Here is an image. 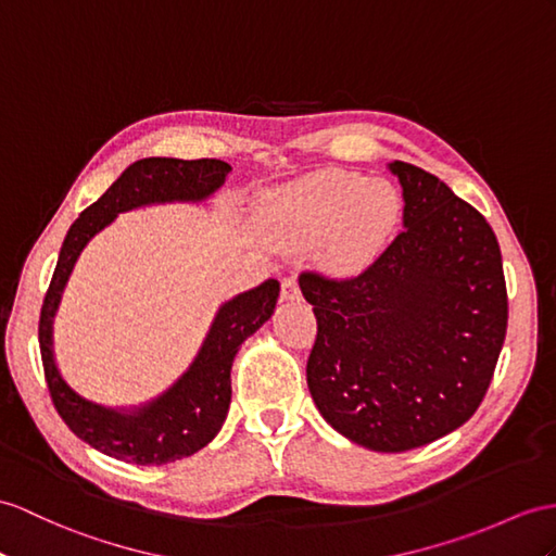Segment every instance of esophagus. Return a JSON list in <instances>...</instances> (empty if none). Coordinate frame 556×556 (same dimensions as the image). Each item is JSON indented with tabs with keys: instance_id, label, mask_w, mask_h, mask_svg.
<instances>
[{
	"instance_id": "1",
	"label": "esophagus",
	"mask_w": 556,
	"mask_h": 556,
	"mask_svg": "<svg viewBox=\"0 0 556 556\" xmlns=\"http://www.w3.org/2000/svg\"><path fill=\"white\" fill-rule=\"evenodd\" d=\"M302 300V290L296 278H282L280 282V302H300Z\"/></svg>"
}]
</instances>
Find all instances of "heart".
Segmentation results:
<instances>
[{
  "mask_svg": "<svg viewBox=\"0 0 556 556\" xmlns=\"http://www.w3.org/2000/svg\"><path fill=\"white\" fill-rule=\"evenodd\" d=\"M274 219L294 245L328 238L325 262L337 274H351L394 233L401 195L391 184L368 181L354 172H320L276 198Z\"/></svg>",
  "mask_w": 556,
  "mask_h": 556,
  "instance_id": "obj_1",
  "label": "heart"
}]
</instances>
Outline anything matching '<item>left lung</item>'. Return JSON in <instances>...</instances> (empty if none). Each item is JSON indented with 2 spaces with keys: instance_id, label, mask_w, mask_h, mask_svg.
I'll list each match as a JSON object with an SVG mask.
<instances>
[{
  "instance_id": "left-lung-1",
  "label": "left lung",
  "mask_w": 556,
  "mask_h": 556,
  "mask_svg": "<svg viewBox=\"0 0 556 556\" xmlns=\"http://www.w3.org/2000/svg\"><path fill=\"white\" fill-rule=\"evenodd\" d=\"M403 231L351 278L304 270L316 314L308 391L332 429L380 453L437 441L477 413L507 332V286L483 214L394 160Z\"/></svg>"
}]
</instances>
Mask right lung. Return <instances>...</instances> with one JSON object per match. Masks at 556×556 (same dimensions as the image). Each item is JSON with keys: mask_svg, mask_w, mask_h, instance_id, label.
<instances>
[{"mask_svg": "<svg viewBox=\"0 0 556 556\" xmlns=\"http://www.w3.org/2000/svg\"><path fill=\"white\" fill-rule=\"evenodd\" d=\"M224 160L146 157L122 172L108 191L77 216L67 231L56 268L39 311V354L53 405L63 422L91 448L134 465H167L198 453L219 434L231 403V365L238 346L270 318L278 302V280L226 302L216 314L205 344L191 368L157 401L137 413H117L91 403L63 382L51 351V320L65 280L83 248L119 212L151 202L202 200L226 181Z\"/></svg>", "mask_w": 556, "mask_h": 556, "instance_id": "obj_1", "label": "right lung"}]
</instances>
